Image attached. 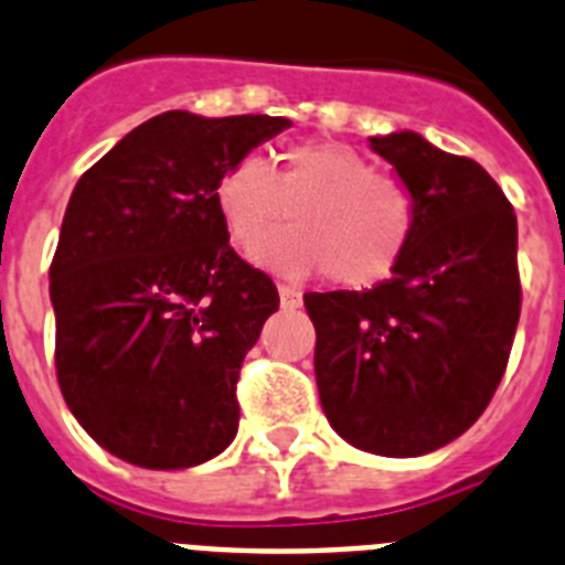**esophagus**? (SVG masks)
Masks as SVG:
<instances>
[{
	"label": "esophagus",
	"mask_w": 565,
	"mask_h": 565,
	"mask_svg": "<svg viewBox=\"0 0 565 565\" xmlns=\"http://www.w3.org/2000/svg\"><path fill=\"white\" fill-rule=\"evenodd\" d=\"M278 296H281L284 310H298V307H301V292H298L296 287H287V284H281V287H278Z\"/></svg>",
	"instance_id": "34e87169"
}]
</instances>
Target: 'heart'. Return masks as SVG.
I'll return each mask as SVG.
<instances>
[{
  "instance_id": "heart-1",
  "label": "heart",
  "mask_w": 565,
  "mask_h": 565,
  "mask_svg": "<svg viewBox=\"0 0 565 565\" xmlns=\"http://www.w3.org/2000/svg\"><path fill=\"white\" fill-rule=\"evenodd\" d=\"M213 201L233 247L247 255L289 209L294 227L263 243L255 258L292 278L327 273L347 289L390 278L418 230L409 184L330 139L278 147L269 170L258 156L235 159L215 181Z\"/></svg>"
}]
</instances>
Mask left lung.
Instances as JSON below:
<instances>
[{"label": "left lung", "instance_id": "8db88e82", "mask_svg": "<svg viewBox=\"0 0 565 565\" xmlns=\"http://www.w3.org/2000/svg\"><path fill=\"white\" fill-rule=\"evenodd\" d=\"M418 199L409 253L366 292H307L316 381L347 444L418 458L463 435L507 372L520 318L518 218L466 156L401 130L372 136Z\"/></svg>", "mask_w": 565, "mask_h": 565}]
</instances>
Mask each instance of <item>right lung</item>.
<instances>
[{
	"label": "right lung",
	"mask_w": 565,
	"mask_h": 565,
	"mask_svg": "<svg viewBox=\"0 0 565 565\" xmlns=\"http://www.w3.org/2000/svg\"><path fill=\"white\" fill-rule=\"evenodd\" d=\"M292 125L167 110L78 179L51 264L58 390L107 452L145 469L215 458L238 370L278 289L230 247L222 170Z\"/></svg>",
	"instance_id": "obj_1"
}]
</instances>
